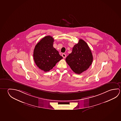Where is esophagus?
Returning a JSON list of instances; mask_svg holds the SVG:
<instances>
[{
	"label": "esophagus",
	"instance_id": "esophagus-1",
	"mask_svg": "<svg viewBox=\"0 0 121 121\" xmlns=\"http://www.w3.org/2000/svg\"><path fill=\"white\" fill-rule=\"evenodd\" d=\"M62 56L63 57V58H65L66 57V55L65 54H62Z\"/></svg>",
	"mask_w": 121,
	"mask_h": 121
}]
</instances>
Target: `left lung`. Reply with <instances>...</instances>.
<instances>
[{
    "label": "left lung",
    "mask_w": 121,
    "mask_h": 121,
    "mask_svg": "<svg viewBox=\"0 0 121 121\" xmlns=\"http://www.w3.org/2000/svg\"><path fill=\"white\" fill-rule=\"evenodd\" d=\"M66 61L72 70L80 74L87 70L93 61V56L87 44L80 39L74 46L72 52L66 58Z\"/></svg>",
    "instance_id": "obj_1"
}]
</instances>
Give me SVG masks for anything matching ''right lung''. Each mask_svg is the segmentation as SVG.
<instances>
[{
  "instance_id": "obj_1",
  "label": "right lung",
  "mask_w": 121,
  "mask_h": 121,
  "mask_svg": "<svg viewBox=\"0 0 121 121\" xmlns=\"http://www.w3.org/2000/svg\"><path fill=\"white\" fill-rule=\"evenodd\" d=\"M54 39L51 36L42 38L35 46L33 57L36 65L44 71H49L63 57L53 47Z\"/></svg>"
}]
</instances>
